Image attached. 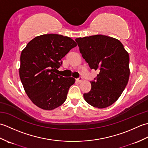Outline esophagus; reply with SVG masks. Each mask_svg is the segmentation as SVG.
Wrapping results in <instances>:
<instances>
[{"mask_svg": "<svg viewBox=\"0 0 148 148\" xmlns=\"http://www.w3.org/2000/svg\"><path fill=\"white\" fill-rule=\"evenodd\" d=\"M76 80H77V81L78 83H81V82H82V81H83V78L81 77H79L78 78V79H77Z\"/></svg>", "mask_w": 148, "mask_h": 148, "instance_id": "34e87169", "label": "esophagus"}]
</instances>
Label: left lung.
Masks as SVG:
<instances>
[{
  "mask_svg": "<svg viewBox=\"0 0 148 148\" xmlns=\"http://www.w3.org/2000/svg\"><path fill=\"white\" fill-rule=\"evenodd\" d=\"M83 58L91 69L99 73L90 81L92 88L84 93L85 101L99 109L106 108L117 100L130 76L129 55L119 40L95 35L76 39Z\"/></svg>",
  "mask_w": 148,
  "mask_h": 148,
  "instance_id": "1",
  "label": "left lung"
}]
</instances>
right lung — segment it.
I'll list each match as a JSON object with an SVG mask.
<instances>
[{"label":"right lung","mask_w":148,"mask_h":148,"mask_svg":"<svg viewBox=\"0 0 148 148\" xmlns=\"http://www.w3.org/2000/svg\"><path fill=\"white\" fill-rule=\"evenodd\" d=\"M77 44L71 37L55 34L36 37L21 51L20 79L27 95L34 104L53 110L64 103L73 77L56 74L61 59Z\"/></svg>","instance_id":"add662e5"}]
</instances>
